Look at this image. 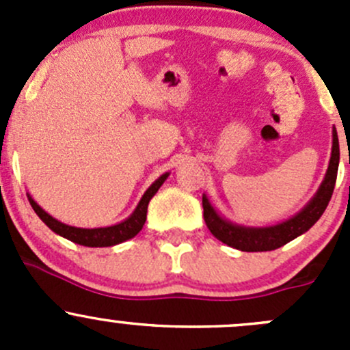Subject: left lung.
<instances>
[{
    "label": "left lung",
    "mask_w": 350,
    "mask_h": 350,
    "mask_svg": "<svg viewBox=\"0 0 350 350\" xmlns=\"http://www.w3.org/2000/svg\"><path fill=\"white\" fill-rule=\"evenodd\" d=\"M332 137H334V140H332V155L325 178H323L315 196L310 200V203L299 213H296L289 220L281 221V224L271 225V227H242V225L232 224V221L220 217L217 210L211 206L206 195H203L204 224L210 228L211 234L220 242L227 243L234 249L243 250V252H266V250L283 247L284 243L310 230L325 211L332 193H334L335 179H337L340 149H338V137L335 129L332 132Z\"/></svg>",
    "instance_id": "left-lung-1"
}]
</instances>
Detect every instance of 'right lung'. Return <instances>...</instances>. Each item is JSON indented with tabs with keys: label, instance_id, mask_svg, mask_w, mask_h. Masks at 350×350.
<instances>
[{
	"label": "right lung",
	"instance_id": "1",
	"mask_svg": "<svg viewBox=\"0 0 350 350\" xmlns=\"http://www.w3.org/2000/svg\"><path fill=\"white\" fill-rule=\"evenodd\" d=\"M167 176L169 172H165V174H162L161 178L155 179L152 185H150V188L144 193L142 200H140L139 204H137L135 211H133L126 220L120 221V224L116 225H111V227H103V228H77V227H70V225L62 224V221L55 220L54 217H51L47 211L42 210L30 195L27 196H28V201H30L31 208L35 210V213L40 217V220L44 221L52 232L61 235V237L86 247H111V245H116V243H122L129 241V239L135 237V235L142 230L147 218V206H149V201L152 200V196L159 191V188H161L162 183L167 179Z\"/></svg>",
	"mask_w": 350,
	"mask_h": 350
}]
</instances>
